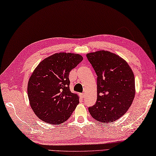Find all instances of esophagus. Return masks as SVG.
I'll use <instances>...</instances> for the list:
<instances>
[{
    "instance_id": "esophagus-1",
    "label": "esophagus",
    "mask_w": 156,
    "mask_h": 156,
    "mask_svg": "<svg viewBox=\"0 0 156 156\" xmlns=\"http://www.w3.org/2000/svg\"><path fill=\"white\" fill-rule=\"evenodd\" d=\"M80 96H81V98H85V94H84V93H81L80 94Z\"/></svg>"
}]
</instances>
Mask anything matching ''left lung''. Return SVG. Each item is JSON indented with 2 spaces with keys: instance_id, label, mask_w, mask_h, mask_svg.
<instances>
[{
  "instance_id": "left-lung-1",
  "label": "left lung",
  "mask_w": 156,
  "mask_h": 156,
  "mask_svg": "<svg viewBox=\"0 0 156 156\" xmlns=\"http://www.w3.org/2000/svg\"><path fill=\"white\" fill-rule=\"evenodd\" d=\"M95 71L98 99L89 107L96 120L108 123L124 115L135 98V77L126 61L114 53L100 50L86 55Z\"/></svg>"
}]
</instances>
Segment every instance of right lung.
Listing matches in <instances>:
<instances>
[{"label":"right lung","mask_w":156,"mask_h":156,"mask_svg":"<svg viewBox=\"0 0 156 156\" xmlns=\"http://www.w3.org/2000/svg\"><path fill=\"white\" fill-rule=\"evenodd\" d=\"M82 60L78 54L56 53L43 59L32 73L28 98L36 115L43 122L63 123L73 113L79 97L70 90L69 73Z\"/></svg>","instance_id":"1"}]
</instances>
